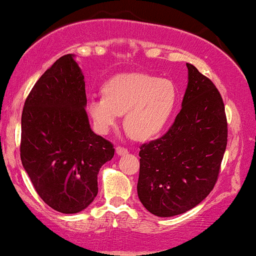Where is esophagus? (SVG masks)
<instances>
[{
	"instance_id": "34e87169",
	"label": "esophagus",
	"mask_w": 256,
	"mask_h": 256,
	"mask_svg": "<svg viewBox=\"0 0 256 256\" xmlns=\"http://www.w3.org/2000/svg\"><path fill=\"white\" fill-rule=\"evenodd\" d=\"M116 154L119 156H124V154H128V150L126 149L124 146H116Z\"/></svg>"
}]
</instances>
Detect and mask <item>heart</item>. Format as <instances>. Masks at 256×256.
Masks as SVG:
<instances>
[{"mask_svg":"<svg viewBox=\"0 0 256 256\" xmlns=\"http://www.w3.org/2000/svg\"><path fill=\"white\" fill-rule=\"evenodd\" d=\"M104 97L88 100L86 110L100 134H107L124 116V129L132 138H154L168 128L178 102L176 85L148 74H122L102 88Z\"/></svg>","mask_w":256,"mask_h":256,"instance_id":"heart-1","label":"heart"}]
</instances>
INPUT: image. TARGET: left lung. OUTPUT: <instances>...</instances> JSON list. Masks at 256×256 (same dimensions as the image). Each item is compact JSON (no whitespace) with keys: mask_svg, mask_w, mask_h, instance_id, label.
Returning <instances> with one entry per match:
<instances>
[{"mask_svg":"<svg viewBox=\"0 0 256 256\" xmlns=\"http://www.w3.org/2000/svg\"><path fill=\"white\" fill-rule=\"evenodd\" d=\"M188 85L173 124L140 151L137 194L151 214L171 217L201 203L216 184L228 144L220 91L187 64Z\"/></svg>","mask_w":256,"mask_h":256,"instance_id":"1","label":"left lung"}]
</instances>
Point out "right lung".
Listing matches in <instances>:
<instances>
[{
    "label": "right lung",
    "instance_id": "right-lung-1",
    "mask_svg": "<svg viewBox=\"0 0 256 256\" xmlns=\"http://www.w3.org/2000/svg\"><path fill=\"white\" fill-rule=\"evenodd\" d=\"M85 106L84 75L66 54L36 80L22 113V164L42 201L62 214L91 204L99 170L114 156L113 144L92 132Z\"/></svg>",
    "mask_w": 256,
    "mask_h": 256
}]
</instances>
